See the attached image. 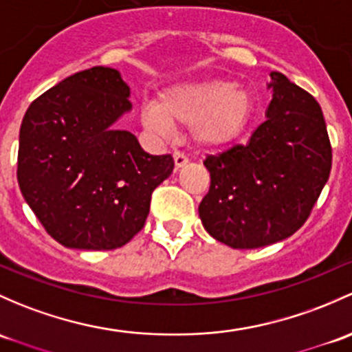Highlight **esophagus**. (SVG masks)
I'll use <instances>...</instances> for the list:
<instances>
[{
  "label": "esophagus",
  "instance_id": "1",
  "mask_svg": "<svg viewBox=\"0 0 352 352\" xmlns=\"http://www.w3.org/2000/svg\"><path fill=\"white\" fill-rule=\"evenodd\" d=\"M173 162H175V168L179 170V168H182V166L187 165L188 158L184 153H180V151H175V153H173Z\"/></svg>",
  "mask_w": 352,
  "mask_h": 352
}]
</instances>
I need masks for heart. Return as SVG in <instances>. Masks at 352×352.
I'll use <instances>...</instances> for the list:
<instances>
[{"mask_svg":"<svg viewBox=\"0 0 352 352\" xmlns=\"http://www.w3.org/2000/svg\"><path fill=\"white\" fill-rule=\"evenodd\" d=\"M253 114V98L228 80H201L165 89L157 102L142 111L148 131L165 135L170 124L190 126V136L201 148H221L234 142Z\"/></svg>","mask_w":352,"mask_h":352,"instance_id":"1","label":"heart"}]
</instances>
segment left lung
Segmentation results:
<instances>
[{"mask_svg": "<svg viewBox=\"0 0 352 352\" xmlns=\"http://www.w3.org/2000/svg\"><path fill=\"white\" fill-rule=\"evenodd\" d=\"M266 120L246 145L204 160L210 187L199 206L206 231L234 250L278 243L302 228L332 166L319 102L272 72Z\"/></svg>", "mask_w": 352, "mask_h": 352, "instance_id": "obj_1", "label": "left lung"}]
</instances>
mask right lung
Instances as JSON below:
<instances>
[{
	"instance_id": "1",
	"label": "right lung",
	"mask_w": 352,
	"mask_h": 352,
	"mask_svg": "<svg viewBox=\"0 0 352 352\" xmlns=\"http://www.w3.org/2000/svg\"><path fill=\"white\" fill-rule=\"evenodd\" d=\"M131 111L111 67L67 77L30 104L20 128L18 186L55 241L76 250L124 246L145 226L151 192L173 170L114 123Z\"/></svg>"
}]
</instances>
